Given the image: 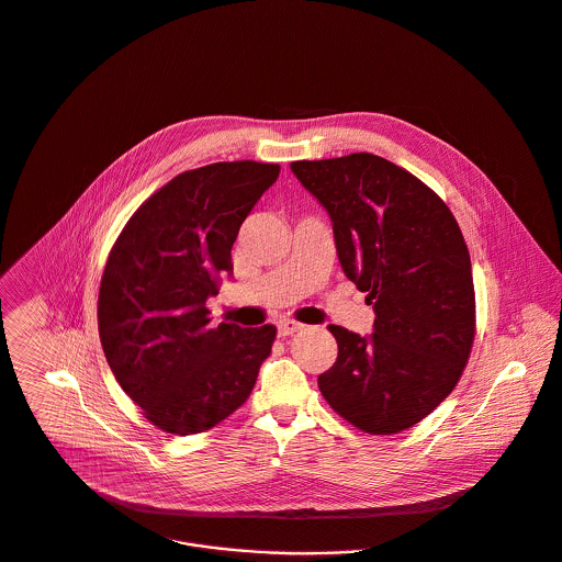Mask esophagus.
I'll return each mask as SVG.
<instances>
[{
  "label": "esophagus",
  "mask_w": 562,
  "mask_h": 562,
  "mask_svg": "<svg viewBox=\"0 0 562 562\" xmlns=\"http://www.w3.org/2000/svg\"><path fill=\"white\" fill-rule=\"evenodd\" d=\"M305 325L303 323H296V321H290V318H283V321H279L277 323V334L279 336H292V334H296V331H301Z\"/></svg>",
  "instance_id": "esophagus-1"
}]
</instances>
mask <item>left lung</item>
I'll list each match as a JSON object with an SVG mask.
<instances>
[{"mask_svg": "<svg viewBox=\"0 0 562 562\" xmlns=\"http://www.w3.org/2000/svg\"><path fill=\"white\" fill-rule=\"evenodd\" d=\"M327 211L338 261L373 305V334L329 325L336 362L318 375L329 406L371 435L411 428L454 389L474 340L468 246L448 206L373 156L290 165Z\"/></svg>", "mask_w": 562, "mask_h": 562, "instance_id": "obj_1", "label": "left lung"}]
</instances>
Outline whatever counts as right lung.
Here are the masks:
<instances>
[{"instance_id":"1","label":"right lung","mask_w":562,"mask_h":562,"mask_svg":"<svg viewBox=\"0 0 562 562\" xmlns=\"http://www.w3.org/2000/svg\"><path fill=\"white\" fill-rule=\"evenodd\" d=\"M281 167L215 162L176 176L116 239L99 292V336L112 373L145 417L195 435L235 413L270 356L274 325H213L206 301L233 272L239 226Z\"/></svg>"}]
</instances>
